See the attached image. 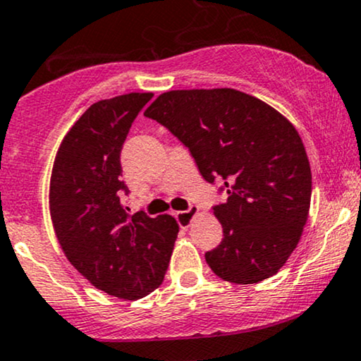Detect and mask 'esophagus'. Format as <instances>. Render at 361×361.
I'll list each match as a JSON object with an SVG mask.
<instances>
[{
  "label": "esophagus",
  "mask_w": 361,
  "mask_h": 361,
  "mask_svg": "<svg viewBox=\"0 0 361 361\" xmlns=\"http://www.w3.org/2000/svg\"><path fill=\"white\" fill-rule=\"evenodd\" d=\"M197 214H198V207L192 205L188 210H183V212H176V221H178V224H180V227L186 229V227L192 224L193 215H197Z\"/></svg>",
  "instance_id": "34e87169"
}]
</instances>
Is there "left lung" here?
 Here are the masks:
<instances>
[{"instance_id":"obj_1","label":"left lung","mask_w":361,"mask_h":361,"mask_svg":"<svg viewBox=\"0 0 361 361\" xmlns=\"http://www.w3.org/2000/svg\"><path fill=\"white\" fill-rule=\"evenodd\" d=\"M190 149L205 181L222 180L214 207L224 239L205 252L231 283L275 275L307 222L312 175L295 127L270 105L231 88L175 90L144 111Z\"/></svg>"}]
</instances>
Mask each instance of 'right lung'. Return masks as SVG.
Listing matches in <instances>:
<instances>
[{
    "mask_svg": "<svg viewBox=\"0 0 361 361\" xmlns=\"http://www.w3.org/2000/svg\"><path fill=\"white\" fill-rule=\"evenodd\" d=\"M152 93L93 103L62 139L51 176V217L66 258L109 295L135 300L163 283L178 222L123 209L120 152Z\"/></svg>",
    "mask_w": 361,
    "mask_h": 361,
    "instance_id": "1",
    "label": "right lung"
}]
</instances>
